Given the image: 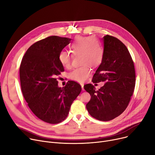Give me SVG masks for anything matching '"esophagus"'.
I'll list each match as a JSON object with an SVG mask.
<instances>
[{
	"mask_svg": "<svg viewBox=\"0 0 155 155\" xmlns=\"http://www.w3.org/2000/svg\"><path fill=\"white\" fill-rule=\"evenodd\" d=\"M80 85H81V87H82V91H84V84H81Z\"/></svg>",
	"mask_w": 155,
	"mask_h": 155,
	"instance_id": "1",
	"label": "esophagus"
}]
</instances>
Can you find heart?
<instances>
[{
    "label": "heart",
    "mask_w": 155,
    "mask_h": 155,
    "mask_svg": "<svg viewBox=\"0 0 155 155\" xmlns=\"http://www.w3.org/2000/svg\"><path fill=\"white\" fill-rule=\"evenodd\" d=\"M70 50L73 56L79 55L80 63L82 64L69 73L70 78L78 82H84L91 74V67H98L102 61L104 50L102 45L94 37L78 36L70 45ZM58 60L63 67H70L71 56L68 53L61 51Z\"/></svg>",
    "instance_id": "heart-1"
}]
</instances>
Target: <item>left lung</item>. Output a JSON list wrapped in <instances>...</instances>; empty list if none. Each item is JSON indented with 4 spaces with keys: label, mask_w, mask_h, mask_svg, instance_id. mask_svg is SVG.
<instances>
[{
    "label": "left lung",
    "mask_w": 155,
    "mask_h": 155,
    "mask_svg": "<svg viewBox=\"0 0 155 155\" xmlns=\"http://www.w3.org/2000/svg\"><path fill=\"white\" fill-rule=\"evenodd\" d=\"M101 39L103 59L92 82L105 84L98 91L90 84L84 85V89L91 95L86 105L91 116L108 121L120 115L127 108L134 90L136 76L134 63L126 46L109 35Z\"/></svg>",
    "instance_id": "1"
}]
</instances>
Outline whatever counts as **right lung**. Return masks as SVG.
Returning <instances> with one entry per match:
<instances>
[{
	"instance_id": "add662e5",
	"label": "right lung",
	"mask_w": 155,
	"mask_h": 155,
	"mask_svg": "<svg viewBox=\"0 0 155 155\" xmlns=\"http://www.w3.org/2000/svg\"><path fill=\"white\" fill-rule=\"evenodd\" d=\"M71 39L49 36L31 45L22 60L20 81L22 94L30 109L50 124L61 123L68 116L71 105L82 87L70 80L59 87L56 77L64 71L58 55Z\"/></svg>"
}]
</instances>
